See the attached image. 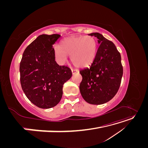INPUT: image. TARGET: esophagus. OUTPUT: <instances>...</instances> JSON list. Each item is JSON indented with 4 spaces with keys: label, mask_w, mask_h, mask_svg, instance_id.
I'll return each instance as SVG.
<instances>
[{
    "label": "esophagus",
    "mask_w": 148,
    "mask_h": 148,
    "mask_svg": "<svg viewBox=\"0 0 148 148\" xmlns=\"http://www.w3.org/2000/svg\"><path fill=\"white\" fill-rule=\"evenodd\" d=\"M71 72H72V74H75L76 73H78L79 71L77 69H71Z\"/></svg>",
    "instance_id": "1"
}]
</instances>
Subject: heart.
Wrapping results in <instances>:
<instances>
[{
	"instance_id": "heart-1",
	"label": "heart",
	"mask_w": 148,
	"mask_h": 148,
	"mask_svg": "<svg viewBox=\"0 0 148 148\" xmlns=\"http://www.w3.org/2000/svg\"><path fill=\"white\" fill-rule=\"evenodd\" d=\"M97 44L96 39L91 36L68 37L62 40L60 46H55L53 52L57 60L64 63L67 55L70 56L72 64L82 68L89 65L96 56Z\"/></svg>"
}]
</instances>
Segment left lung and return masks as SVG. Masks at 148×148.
Wrapping results in <instances>:
<instances>
[{
	"instance_id": "1",
	"label": "left lung",
	"mask_w": 148,
	"mask_h": 148,
	"mask_svg": "<svg viewBox=\"0 0 148 148\" xmlns=\"http://www.w3.org/2000/svg\"><path fill=\"white\" fill-rule=\"evenodd\" d=\"M99 46L89 68L79 71L82 81L79 91L85 101L99 105L106 103L117 94L123 75L121 56L115 44L99 33H92Z\"/></svg>"
}]
</instances>
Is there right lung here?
Masks as SVG:
<instances>
[{
  "mask_svg": "<svg viewBox=\"0 0 148 148\" xmlns=\"http://www.w3.org/2000/svg\"><path fill=\"white\" fill-rule=\"evenodd\" d=\"M58 34H41L25 49L20 65V83L26 96L41 109L59 104L64 84L71 77V70L55 61L53 45Z\"/></svg>",
  "mask_w": 148,
  "mask_h": 148,
  "instance_id": "1",
  "label": "right lung"
}]
</instances>
